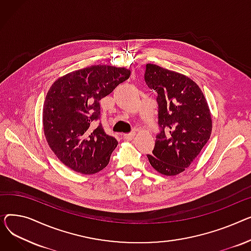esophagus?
<instances>
[{"label": "esophagus", "instance_id": "esophagus-1", "mask_svg": "<svg viewBox=\"0 0 251 251\" xmlns=\"http://www.w3.org/2000/svg\"><path fill=\"white\" fill-rule=\"evenodd\" d=\"M135 132H129V134H125L124 135V140L126 141H131L132 139L135 138Z\"/></svg>", "mask_w": 251, "mask_h": 251}]
</instances>
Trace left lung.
Instances as JSON below:
<instances>
[{
    "label": "left lung",
    "mask_w": 251,
    "mask_h": 251,
    "mask_svg": "<svg viewBox=\"0 0 251 251\" xmlns=\"http://www.w3.org/2000/svg\"><path fill=\"white\" fill-rule=\"evenodd\" d=\"M145 81L157 92L160 126L153 154L147 157L157 172L175 176L191 164L211 137L208 102L197 83L177 72L147 64Z\"/></svg>",
    "instance_id": "1"
}]
</instances>
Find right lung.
<instances>
[{"mask_svg": "<svg viewBox=\"0 0 251 251\" xmlns=\"http://www.w3.org/2000/svg\"><path fill=\"white\" fill-rule=\"evenodd\" d=\"M130 71L96 65L58 78L50 86L42 110L43 131L51 151L74 171L91 175L104 169L117 141L101 124L99 101L129 78Z\"/></svg>", "mask_w": 251, "mask_h": 251, "instance_id": "obj_1", "label": "right lung"}]
</instances>
